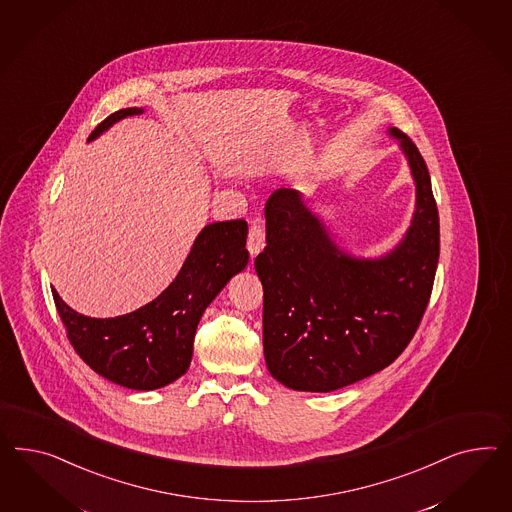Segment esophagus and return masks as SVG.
Masks as SVG:
<instances>
[{"instance_id":"esophagus-1","label":"esophagus","mask_w":512,"mask_h":512,"mask_svg":"<svg viewBox=\"0 0 512 512\" xmlns=\"http://www.w3.org/2000/svg\"><path fill=\"white\" fill-rule=\"evenodd\" d=\"M266 246V238H264L263 221L253 220L251 227H249L248 235V251L251 257L259 255Z\"/></svg>"}]
</instances>
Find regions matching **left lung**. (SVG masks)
Listing matches in <instances>:
<instances>
[{"instance_id":"left-lung-1","label":"left lung","mask_w":512,"mask_h":512,"mask_svg":"<svg viewBox=\"0 0 512 512\" xmlns=\"http://www.w3.org/2000/svg\"><path fill=\"white\" fill-rule=\"evenodd\" d=\"M387 132L399 139L412 171L415 210L386 255L365 259L339 249L298 190L279 188L266 201V248L255 259L264 360L294 391L328 393L386 369L429 305L440 257L429 169L412 139L399 128Z\"/></svg>"}]
</instances>
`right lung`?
<instances>
[{"instance_id":"1","label":"right lung","mask_w":512,"mask_h":512,"mask_svg":"<svg viewBox=\"0 0 512 512\" xmlns=\"http://www.w3.org/2000/svg\"><path fill=\"white\" fill-rule=\"evenodd\" d=\"M139 113L143 108L111 113L91 132L89 141L117 121ZM246 238L248 223L244 220L210 223L195 238L166 291L121 317L80 315L52 289L70 345L95 373L113 384L151 391L175 382L190 367L195 330L205 309L248 264Z\"/></svg>"}]
</instances>
